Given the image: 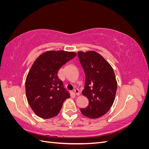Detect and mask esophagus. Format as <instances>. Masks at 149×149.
<instances>
[{"label":"esophagus","mask_w":149,"mask_h":149,"mask_svg":"<svg viewBox=\"0 0 149 149\" xmlns=\"http://www.w3.org/2000/svg\"><path fill=\"white\" fill-rule=\"evenodd\" d=\"M74 93L75 94H76V95H79V89H74Z\"/></svg>","instance_id":"esophagus-1"}]
</instances>
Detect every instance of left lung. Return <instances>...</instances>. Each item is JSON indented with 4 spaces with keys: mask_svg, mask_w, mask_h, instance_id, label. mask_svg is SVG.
<instances>
[{
    "mask_svg": "<svg viewBox=\"0 0 149 149\" xmlns=\"http://www.w3.org/2000/svg\"><path fill=\"white\" fill-rule=\"evenodd\" d=\"M78 55L86 77L82 94L89 101L88 106L80 111L88 118H99L109 111L114 101L118 87L114 72L96 52H78Z\"/></svg>",
    "mask_w": 149,
    "mask_h": 149,
    "instance_id": "left-lung-1",
    "label": "left lung"
}]
</instances>
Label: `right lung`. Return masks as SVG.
Returning <instances> with one entry per match:
<instances>
[{
    "label": "right lung",
    "mask_w": 149,
    "mask_h": 149,
    "mask_svg": "<svg viewBox=\"0 0 149 149\" xmlns=\"http://www.w3.org/2000/svg\"><path fill=\"white\" fill-rule=\"evenodd\" d=\"M76 56L73 52L47 51L31 66L25 81L26 96L31 109L40 118L57 116L65 100L70 97L58 78V72Z\"/></svg>",
    "instance_id": "obj_1"
}]
</instances>
